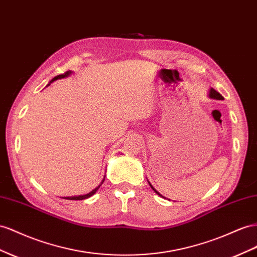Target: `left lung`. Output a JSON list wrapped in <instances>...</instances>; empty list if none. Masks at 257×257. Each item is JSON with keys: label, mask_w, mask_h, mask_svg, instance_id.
Returning a JSON list of instances; mask_svg holds the SVG:
<instances>
[{"label": "left lung", "mask_w": 257, "mask_h": 257, "mask_svg": "<svg viewBox=\"0 0 257 257\" xmlns=\"http://www.w3.org/2000/svg\"><path fill=\"white\" fill-rule=\"evenodd\" d=\"M207 96H209L210 98H212V99H217V100H223V99H224V97L221 96L218 92L215 91V89H214V88H212V87L209 89V95H207ZM148 183H149V180H148ZM149 185H150V187L152 188V190H154V191L157 193V195H159L160 197L164 198V197L161 195V193H159V192L154 188V187H152V185H151L150 183H149Z\"/></svg>", "instance_id": "left-lung-1"}]
</instances>
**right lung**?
Masks as SVG:
<instances>
[{
	"label": "right lung",
	"mask_w": 257,
	"mask_h": 257,
	"mask_svg": "<svg viewBox=\"0 0 257 257\" xmlns=\"http://www.w3.org/2000/svg\"><path fill=\"white\" fill-rule=\"evenodd\" d=\"M72 73V71L71 70H69V71H67L66 73H64V74H59V75H57V77H55L54 79H52L51 80V82L48 83L47 85H50L51 83H53L54 81H56V80H59V79H64V78H67V77H69V75H70ZM103 180H105V176H103V179L101 180V183H100V185H98L96 187L95 189H93L91 192H88V193H86V195H81V196H74V197H65V199H67V200H84V199H87V198H89V197H92L93 195H95L96 193V191L99 189V187L101 186V184L103 183Z\"/></svg>",
	"instance_id": "obj_1"
}]
</instances>
